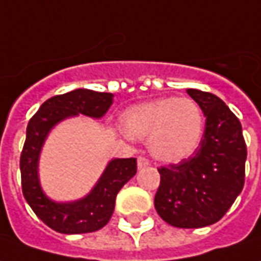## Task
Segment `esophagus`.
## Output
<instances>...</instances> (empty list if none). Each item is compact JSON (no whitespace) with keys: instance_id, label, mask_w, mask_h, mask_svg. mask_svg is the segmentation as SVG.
Masks as SVG:
<instances>
[{"instance_id":"esophagus-1","label":"esophagus","mask_w":261,"mask_h":261,"mask_svg":"<svg viewBox=\"0 0 261 261\" xmlns=\"http://www.w3.org/2000/svg\"><path fill=\"white\" fill-rule=\"evenodd\" d=\"M137 165H138V168H145V167L149 165V161L145 156H138L137 158Z\"/></svg>"}]
</instances>
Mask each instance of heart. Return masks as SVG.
Wrapping results in <instances>:
<instances>
[{
  "label": "heart",
  "mask_w": 261,
  "mask_h": 261,
  "mask_svg": "<svg viewBox=\"0 0 261 261\" xmlns=\"http://www.w3.org/2000/svg\"><path fill=\"white\" fill-rule=\"evenodd\" d=\"M121 128L131 138L147 140L154 158L172 164L187 160L198 149L205 118L194 99L171 96L125 110Z\"/></svg>",
  "instance_id": "heart-1"
}]
</instances>
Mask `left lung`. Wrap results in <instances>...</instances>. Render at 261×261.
Instances as JSON below:
<instances>
[{
    "label": "left lung",
    "mask_w": 261,
    "mask_h": 261,
    "mask_svg": "<svg viewBox=\"0 0 261 261\" xmlns=\"http://www.w3.org/2000/svg\"><path fill=\"white\" fill-rule=\"evenodd\" d=\"M187 93L206 117L203 137L189 158L158 168L154 205L171 226L195 229L222 219L242 192L247 149L239 118L218 96L196 89Z\"/></svg>",
    "instance_id": "8db88e82"
}]
</instances>
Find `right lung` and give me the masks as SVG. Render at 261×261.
<instances>
[{
	"label": "right lung",
	"mask_w": 261,
	"mask_h": 261,
	"mask_svg": "<svg viewBox=\"0 0 261 261\" xmlns=\"http://www.w3.org/2000/svg\"><path fill=\"white\" fill-rule=\"evenodd\" d=\"M112 103V93L76 89L48 99L29 120L19 161L22 194L36 216L56 232L77 234L101 229L112 218L118 191L136 175V158L112 160L90 194L66 203L49 199L39 185L38 160L49 131L70 116L103 117Z\"/></svg>",
	"instance_id": "right-lung-1"
}]
</instances>
